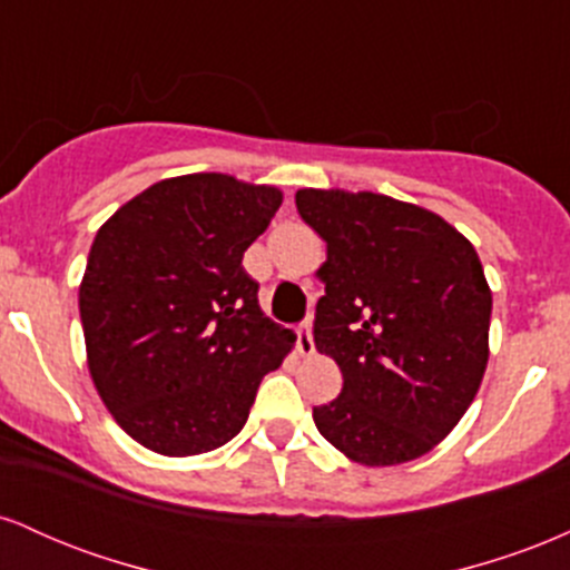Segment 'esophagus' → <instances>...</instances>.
I'll use <instances>...</instances> for the list:
<instances>
[{"instance_id":"34e87169","label":"esophagus","mask_w":570,"mask_h":570,"mask_svg":"<svg viewBox=\"0 0 570 570\" xmlns=\"http://www.w3.org/2000/svg\"><path fill=\"white\" fill-rule=\"evenodd\" d=\"M297 351H299V356H313V353H316V343H313L311 324L307 322L297 326Z\"/></svg>"}]
</instances>
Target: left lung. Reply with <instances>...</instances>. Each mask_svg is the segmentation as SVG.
Segmentation results:
<instances>
[{
    "label": "left lung",
    "instance_id": "left-lung-1",
    "mask_svg": "<svg viewBox=\"0 0 570 570\" xmlns=\"http://www.w3.org/2000/svg\"><path fill=\"white\" fill-rule=\"evenodd\" d=\"M326 240L313 343L343 391L313 407L322 436L364 466L436 448L474 402L488 367L493 294L474 246L440 214L377 193L297 189Z\"/></svg>",
    "mask_w": 570,
    "mask_h": 570
}]
</instances>
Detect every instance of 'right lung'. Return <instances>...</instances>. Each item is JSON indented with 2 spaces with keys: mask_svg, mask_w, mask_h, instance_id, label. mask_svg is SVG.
I'll list each match as a JSON object with an SVG mask.
<instances>
[{
  "mask_svg": "<svg viewBox=\"0 0 570 570\" xmlns=\"http://www.w3.org/2000/svg\"><path fill=\"white\" fill-rule=\"evenodd\" d=\"M281 200L227 174L174 176L96 233L80 284L88 370L120 429L153 453L230 442L292 351L294 332L265 316L240 265Z\"/></svg>",
  "mask_w": 570,
  "mask_h": 570,
  "instance_id": "add662e5",
  "label": "right lung"
}]
</instances>
